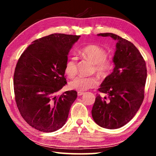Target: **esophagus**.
Instances as JSON below:
<instances>
[{"instance_id":"obj_1","label":"esophagus","mask_w":156,"mask_h":156,"mask_svg":"<svg viewBox=\"0 0 156 156\" xmlns=\"http://www.w3.org/2000/svg\"><path fill=\"white\" fill-rule=\"evenodd\" d=\"M84 94V92H82V91H78V96H83V95Z\"/></svg>"}]
</instances>
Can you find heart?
Instances as JSON below:
<instances>
[{
  "instance_id": "obj_1",
  "label": "heart",
  "mask_w": 156,
  "mask_h": 156,
  "mask_svg": "<svg viewBox=\"0 0 156 156\" xmlns=\"http://www.w3.org/2000/svg\"><path fill=\"white\" fill-rule=\"evenodd\" d=\"M80 54L93 63V72H96L100 78L107 77L113 69V62L111 59L107 58V52L102 47L96 44H89L80 50ZM77 71V59L76 57L70 58L65 65V72L66 74L69 78H73L76 75ZM98 83V78L96 76L84 77L79 76L70 82L69 87L71 89L75 90L83 91L96 87Z\"/></svg>"
}]
</instances>
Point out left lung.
<instances>
[{
    "mask_svg": "<svg viewBox=\"0 0 156 156\" xmlns=\"http://www.w3.org/2000/svg\"><path fill=\"white\" fill-rule=\"evenodd\" d=\"M117 41L113 72L105 78L91 110L95 122L105 129L122 127L134 117L144 97L147 67L143 57L130 41L112 33L98 34Z\"/></svg>",
    "mask_w": 156,
    "mask_h": 156,
    "instance_id": "obj_1",
    "label": "left lung"
}]
</instances>
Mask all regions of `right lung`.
I'll return each mask as SVG.
<instances>
[{
	"instance_id": "1",
	"label": "right lung",
	"mask_w": 156,
	"mask_h": 156,
	"mask_svg": "<svg viewBox=\"0 0 156 156\" xmlns=\"http://www.w3.org/2000/svg\"><path fill=\"white\" fill-rule=\"evenodd\" d=\"M80 37L52 34L37 39L18 60L14 75L15 100L23 119L37 130L56 131L67 120L77 92L56 94L67 84V56Z\"/></svg>"
}]
</instances>
